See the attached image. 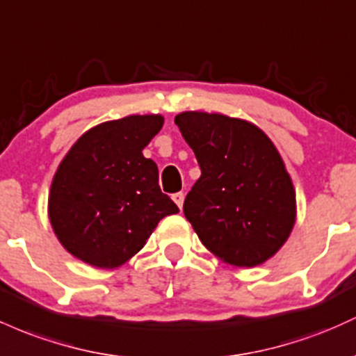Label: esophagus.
<instances>
[{
	"instance_id": "1",
	"label": "esophagus",
	"mask_w": 356,
	"mask_h": 356,
	"mask_svg": "<svg viewBox=\"0 0 356 356\" xmlns=\"http://www.w3.org/2000/svg\"><path fill=\"white\" fill-rule=\"evenodd\" d=\"M172 199H174L175 204L182 209V204H184V193H175L174 196H172Z\"/></svg>"
}]
</instances>
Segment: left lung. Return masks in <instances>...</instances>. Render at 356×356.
<instances>
[{
    "instance_id": "obj_1",
    "label": "left lung",
    "mask_w": 356,
    "mask_h": 356,
    "mask_svg": "<svg viewBox=\"0 0 356 356\" xmlns=\"http://www.w3.org/2000/svg\"><path fill=\"white\" fill-rule=\"evenodd\" d=\"M201 177L187 193L184 214L211 253L235 267H255L284 243L296 220L286 167L264 131L225 115L175 116Z\"/></svg>"
}]
</instances>
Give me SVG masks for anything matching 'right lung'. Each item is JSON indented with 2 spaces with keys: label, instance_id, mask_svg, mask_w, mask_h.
Returning <instances> with one entry per match:
<instances>
[{
  "label": "right lung",
  "instance_id": "1",
  "mask_svg": "<svg viewBox=\"0 0 356 356\" xmlns=\"http://www.w3.org/2000/svg\"><path fill=\"white\" fill-rule=\"evenodd\" d=\"M162 124L159 115L106 121L86 131L62 160L49 216L74 257L118 267L142 250L162 218L179 213L160 191L157 163L142 154Z\"/></svg>",
  "mask_w": 356,
  "mask_h": 356
}]
</instances>
